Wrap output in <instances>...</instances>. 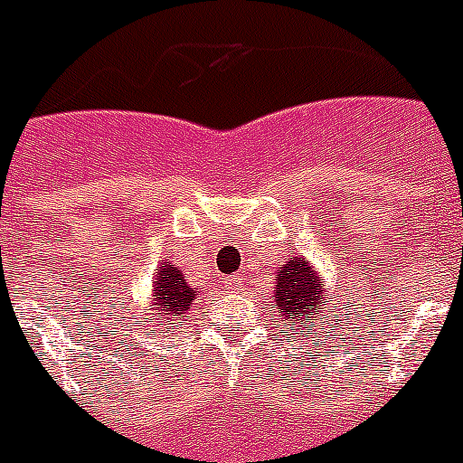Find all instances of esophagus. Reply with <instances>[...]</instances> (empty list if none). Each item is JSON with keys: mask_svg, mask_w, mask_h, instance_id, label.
Instances as JSON below:
<instances>
[{"mask_svg": "<svg viewBox=\"0 0 463 463\" xmlns=\"http://www.w3.org/2000/svg\"><path fill=\"white\" fill-rule=\"evenodd\" d=\"M228 290H232V292H240L244 288V276L242 273H235V276H231L228 278Z\"/></svg>", "mask_w": 463, "mask_h": 463, "instance_id": "34e87169", "label": "esophagus"}]
</instances>
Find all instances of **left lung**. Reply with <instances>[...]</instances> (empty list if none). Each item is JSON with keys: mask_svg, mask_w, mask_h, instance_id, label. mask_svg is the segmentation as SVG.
<instances>
[{"mask_svg": "<svg viewBox=\"0 0 463 463\" xmlns=\"http://www.w3.org/2000/svg\"><path fill=\"white\" fill-rule=\"evenodd\" d=\"M273 297H276L278 314L302 333L307 326H314L326 309L323 280L302 257H292L280 266Z\"/></svg>", "mask_w": 463, "mask_h": 463, "instance_id": "8db88e82", "label": "left lung"}]
</instances>
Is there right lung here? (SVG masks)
Here are the masks:
<instances>
[{
  "label": "right lung",
  "instance_id": "1",
  "mask_svg": "<svg viewBox=\"0 0 463 463\" xmlns=\"http://www.w3.org/2000/svg\"><path fill=\"white\" fill-rule=\"evenodd\" d=\"M193 285H187L185 276L180 273L178 266L164 261L156 269V276H154L152 309L156 318H149V321H154V326H159V328H164V326L173 328L171 321L180 323V317L193 307Z\"/></svg>",
  "mask_w": 463,
  "mask_h": 463
}]
</instances>
